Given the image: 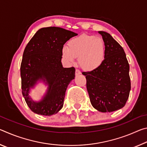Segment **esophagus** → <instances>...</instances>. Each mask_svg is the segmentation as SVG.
<instances>
[{
	"mask_svg": "<svg viewBox=\"0 0 147 147\" xmlns=\"http://www.w3.org/2000/svg\"><path fill=\"white\" fill-rule=\"evenodd\" d=\"M81 74V72L80 70H78V69H76V73H75V74L76 76H78V75H80V74Z\"/></svg>",
	"mask_w": 147,
	"mask_h": 147,
	"instance_id": "1",
	"label": "esophagus"
}]
</instances>
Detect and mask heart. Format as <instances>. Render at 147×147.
I'll return each mask as SVG.
<instances>
[{
	"label": "heart",
	"mask_w": 147,
	"mask_h": 147,
	"mask_svg": "<svg viewBox=\"0 0 147 147\" xmlns=\"http://www.w3.org/2000/svg\"><path fill=\"white\" fill-rule=\"evenodd\" d=\"M105 43L100 37L83 34L68 42L62 49V56L69 64L78 57V63L84 70L94 71L100 67L105 58Z\"/></svg>",
	"instance_id": "heart-1"
}]
</instances>
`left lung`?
Masks as SVG:
<instances>
[{
	"label": "left lung",
	"mask_w": 147,
	"mask_h": 147,
	"mask_svg": "<svg viewBox=\"0 0 147 147\" xmlns=\"http://www.w3.org/2000/svg\"><path fill=\"white\" fill-rule=\"evenodd\" d=\"M105 43V58L100 67L84 72L86 87L94 108L111 112L123 108L131 89L128 61L124 49L110 34L99 31Z\"/></svg>",
	"instance_id": "1"
}]
</instances>
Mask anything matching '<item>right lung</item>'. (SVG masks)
<instances>
[{"instance_id": "add662e5", "label": "right lung", "mask_w": 147, "mask_h": 147, "mask_svg": "<svg viewBox=\"0 0 147 147\" xmlns=\"http://www.w3.org/2000/svg\"><path fill=\"white\" fill-rule=\"evenodd\" d=\"M77 35L59 27L42 28L26 46L21 64L22 93L34 113L50 116L63 107L66 89L75 77V69L63 67L62 49ZM40 80L48 85V89L41 101L35 102L29 97V89Z\"/></svg>"}]
</instances>
